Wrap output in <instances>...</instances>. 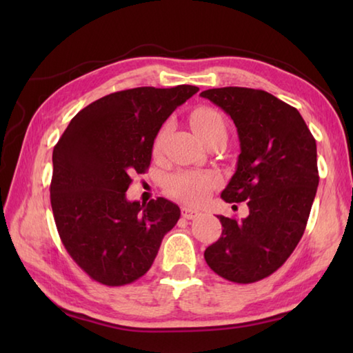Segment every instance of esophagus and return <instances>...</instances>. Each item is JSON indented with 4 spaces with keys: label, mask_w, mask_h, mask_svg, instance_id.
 I'll return each instance as SVG.
<instances>
[{
    "label": "esophagus",
    "mask_w": 353,
    "mask_h": 353,
    "mask_svg": "<svg viewBox=\"0 0 353 353\" xmlns=\"http://www.w3.org/2000/svg\"><path fill=\"white\" fill-rule=\"evenodd\" d=\"M197 215H200L199 211H196V209H191V208H182V216L186 220H192L196 219Z\"/></svg>",
    "instance_id": "34e87169"
}]
</instances>
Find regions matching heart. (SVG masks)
<instances>
[{"mask_svg":"<svg viewBox=\"0 0 353 353\" xmlns=\"http://www.w3.org/2000/svg\"><path fill=\"white\" fill-rule=\"evenodd\" d=\"M191 127L197 137L205 141L214 133L226 132V123L223 117L211 108H197L191 114ZM170 130V123L163 124L156 133L153 141V154L159 156L163 150L165 139ZM220 185V177L211 171L185 170L174 172L165 181V190L171 197L183 201L186 205H200L208 199L216 186Z\"/></svg>","mask_w":353,"mask_h":353,"instance_id":"b5f03b06","label":"heart"}]
</instances>
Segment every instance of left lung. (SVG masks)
<instances>
[{"instance_id": "8db88e82", "label": "left lung", "mask_w": 353, "mask_h": 353, "mask_svg": "<svg viewBox=\"0 0 353 353\" xmlns=\"http://www.w3.org/2000/svg\"><path fill=\"white\" fill-rule=\"evenodd\" d=\"M200 97L234 119L241 147L221 199L249 206L241 221L219 216L221 236L205 259L230 282H256L274 273L303 235L319 186L316 139L296 108L261 89L216 88Z\"/></svg>"}]
</instances>
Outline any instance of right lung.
I'll return each instance as SVG.
<instances>
[{
	"label": "right lung",
	"mask_w": 353,
	"mask_h": 353,
	"mask_svg": "<svg viewBox=\"0 0 353 353\" xmlns=\"http://www.w3.org/2000/svg\"><path fill=\"white\" fill-rule=\"evenodd\" d=\"M199 88H134L81 109L52 150L51 208L71 258L94 281L130 283L152 267L181 209L159 197L129 201L132 174L152 161L153 141L167 118Z\"/></svg>",
	"instance_id": "add662e5"
}]
</instances>
